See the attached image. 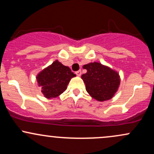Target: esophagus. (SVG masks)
I'll return each mask as SVG.
<instances>
[{
    "instance_id": "1",
    "label": "esophagus",
    "mask_w": 154,
    "mask_h": 154,
    "mask_svg": "<svg viewBox=\"0 0 154 154\" xmlns=\"http://www.w3.org/2000/svg\"><path fill=\"white\" fill-rule=\"evenodd\" d=\"M76 75H77V76H80L81 74H82V72H81V70H78V71H77L75 72Z\"/></svg>"
}]
</instances>
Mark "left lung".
<instances>
[{"instance_id": "obj_1", "label": "left lung", "mask_w": 154, "mask_h": 154, "mask_svg": "<svg viewBox=\"0 0 154 154\" xmlns=\"http://www.w3.org/2000/svg\"><path fill=\"white\" fill-rule=\"evenodd\" d=\"M83 68L87 69V72L81 77L88 93L98 101L111 99L119 86V74L98 62L88 63Z\"/></svg>"}]
</instances>
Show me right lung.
<instances>
[{"instance_id":"right-lung-1","label":"right lung","mask_w":154,"mask_h":154,"mask_svg":"<svg viewBox=\"0 0 154 154\" xmlns=\"http://www.w3.org/2000/svg\"><path fill=\"white\" fill-rule=\"evenodd\" d=\"M75 76L69 67L56 60L40 72L36 78L44 96L51 98L61 95L66 89L70 79Z\"/></svg>"}]
</instances>
